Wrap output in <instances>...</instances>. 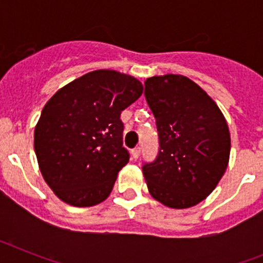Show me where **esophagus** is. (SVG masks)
<instances>
[{
    "mask_svg": "<svg viewBox=\"0 0 263 263\" xmlns=\"http://www.w3.org/2000/svg\"><path fill=\"white\" fill-rule=\"evenodd\" d=\"M139 154H141V147H136L132 150V158H133L134 160H137L139 158Z\"/></svg>",
    "mask_w": 263,
    "mask_h": 263,
    "instance_id": "1",
    "label": "esophagus"
}]
</instances>
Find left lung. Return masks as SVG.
I'll return each mask as SVG.
<instances>
[{
    "mask_svg": "<svg viewBox=\"0 0 263 263\" xmlns=\"http://www.w3.org/2000/svg\"><path fill=\"white\" fill-rule=\"evenodd\" d=\"M145 97L159 137V152L142 171L148 192L170 208H190L204 200L224 175L231 134L216 103L182 75L153 76Z\"/></svg>",
    "mask_w": 263,
    "mask_h": 263,
    "instance_id": "8db88e82",
    "label": "left lung"
}]
</instances>
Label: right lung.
I'll use <instances>...</instances> for the list:
<instances>
[{"label":"right lung","instance_id":"add662e5","mask_svg":"<svg viewBox=\"0 0 263 263\" xmlns=\"http://www.w3.org/2000/svg\"><path fill=\"white\" fill-rule=\"evenodd\" d=\"M142 90L133 76L97 69L48 100L35 126L34 148L42 175L60 200L92 206L110 195L130 158L122 146L121 111Z\"/></svg>","mask_w":263,"mask_h":263}]
</instances>
